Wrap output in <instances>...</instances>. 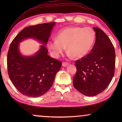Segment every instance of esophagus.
<instances>
[{"instance_id":"34e87169","label":"esophagus","mask_w":122,"mask_h":122,"mask_svg":"<svg viewBox=\"0 0 122 122\" xmlns=\"http://www.w3.org/2000/svg\"><path fill=\"white\" fill-rule=\"evenodd\" d=\"M68 63L67 62H62V66L63 67H66V66H67L68 65Z\"/></svg>"}]
</instances>
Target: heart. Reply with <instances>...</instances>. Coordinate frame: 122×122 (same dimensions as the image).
<instances>
[{"instance_id":"heart-1","label":"heart","mask_w":122,"mask_h":122,"mask_svg":"<svg viewBox=\"0 0 122 122\" xmlns=\"http://www.w3.org/2000/svg\"><path fill=\"white\" fill-rule=\"evenodd\" d=\"M95 38V33L92 28L71 27L60 31L56 40L48 41L47 47L55 58H57L67 47L69 56L80 59L89 52Z\"/></svg>"}]
</instances>
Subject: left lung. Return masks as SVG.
I'll return each mask as SVG.
<instances>
[{
	"instance_id": "8db88e82",
	"label": "left lung",
	"mask_w": 122,
	"mask_h": 122,
	"mask_svg": "<svg viewBox=\"0 0 122 122\" xmlns=\"http://www.w3.org/2000/svg\"><path fill=\"white\" fill-rule=\"evenodd\" d=\"M96 40L90 52L75 61L76 73L73 86L81 94L97 95L110 84L115 73V51L110 39L103 30L94 27Z\"/></svg>"
}]
</instances>
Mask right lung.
I'll return each mask as SVG.
<instances>
[{"label":"right lung","mask_w":122,"mask_h":122,"mask_svg":"<svg viewBox=\"0 0 122 122\" xmlns=\"http://www.w3.org/2000/svg\"><path fill=\"white\" fill-rule=\"evenodd\" d=\"M54 25L53 22L26 27L10 44L7 57L8 74L14 86L24 95L36 97L46 93L61 67V61L47 55L45 46ZM27 38H36L45 46L42 45L34 56H22L18 46Z\"/></svg>","instance_id":"1"}]
</instances>
